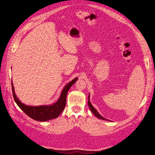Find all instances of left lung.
Masks as SVG:
<instances>
[{
	"label": "left lung",
	"mask_w": 155,
	"mask_h": 155,
	"mask_svg": "<svg viewBox=\"0 0 155 155\" xmlns=\"http://www.w3.org/2000/svg\"><path fill=\"white\" fill-rule=\"evenodd\" d=\"M89 99H90V96H88V107H89V108H90V109H91V112H92V113H93L94 114V115L97 117V118H100V119H101V120H107V121H110V120H109L105 119V118H104V117H103L101 114H99V112H98L97 111V110L95 109V108L92 106V105L91 104V103L90 100H89Z\"/></svg>",
	"instance_id": "1"
}]
</instances>
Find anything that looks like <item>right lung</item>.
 <instances>
[{"label":"right lung","mask_w":155,"mask_h":155,"mask_svg":"<svg viewBox=\"0 0 155 155\" xmlns=\"http://www.w3.org/2000/svg\"><path fill=\"white\" fill-rule=\"evenodd\" d=\"M78 80V78L74 79L72 81L68 83L63 88V91L61 93V95L58 100L54 103V104L49 105H40V106H29L26 105L18 99L17 97L13 83L12 81V88L14 100L17 105L20 107V109L30 117L31 118L36 121H45L58 118L59 114L64 110V108L66 105L67 95L70 88L72 87L74 83Z\"/></svg>","instance_id":"obj_1"}]
</instances>
